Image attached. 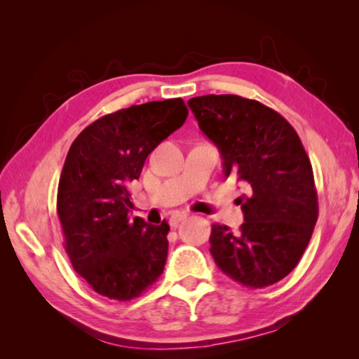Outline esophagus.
Wrapping results in <instances>:
<instances>
[{
    "label": "esophagus",
    "instance_id": "esophagus-1",
    "mask_svg": "<svg viewBox=\"0 0 359 359\" xmlns=\"http://www.w3.org/2000/svg\"><path fill=\"white\" fill-rule=\"evenodd\" d=\"M185 218H187V214H182V212H179V214L171 215V218H169V224H171V226H177V224L182 220H185Z\"/></svg>",
    "mask_w": 359,
    "mask_h": 359
}]
</instances>
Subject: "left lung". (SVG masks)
Wrapping results in <instances>:
<instances>
[{
    "label": "left lung",
    "instance_id": "1",
    "mask_svg": "<svg viewBox=\"0 0 359 359\" xmlns=\"http://www.w3.org/2000/svg\"><path fill=\"white\" fill-rule=\"evenodd\" d=\"M201 131L223 158V171L247 185L238 233L212 224L210 253L234 282L264 288L299 263L318 218L311 160L287 120L259 101L205 95L188 101Z\"/></svg>",
    "mask_w": 359,
    "mask_h": 359
}]
</instances>
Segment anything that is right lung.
<instances>
[{"instance_id":"1","label":"right lung","mask_w":359,"mask_h":359,"mask_svg":"<svg viewBox=\"0 0 359 359\" xmlns=\"http://www.w3.org/2000/svg\"><path fill=\"white\" fill-rule=\"evenodd\" d=\"M187 115L180 98L120 109L88 125L66 156L57 194L65 250L77 274L109 299H135L165 269L169 224L131 220L130 185Z\"/></svg>"}]
</instances>
